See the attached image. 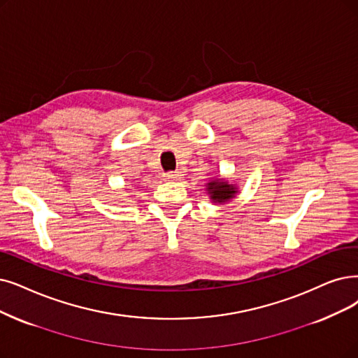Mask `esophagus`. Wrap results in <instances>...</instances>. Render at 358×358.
Listing matches in <instances>:
<instances>
[{
  "instance_id": "obj_1",
  "label": "esophagus",
  "mask_w": 358,
  "mask_h": 358,
  "mask_svg": "<svg viewBox=\"0 0 358 358\" xmlns=\"http://www.w3.org/2000/svg\"><path fill=\"white\" fill-rule=\"evenodd\" d=\"M163 178H164V180H179L180 175H179V171H167Z\"/></svg>"
}]
</instances>
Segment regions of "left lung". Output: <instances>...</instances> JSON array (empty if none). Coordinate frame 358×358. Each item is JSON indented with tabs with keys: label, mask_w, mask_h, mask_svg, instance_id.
I'll return each instance as SVG.
<instances>
[{
	"label": "left lung",
	"mask_w": 358,
	"mask_h": 358,
	"mask_svg": "<svg viewBox=\"0 0 358 358\" xmlns=\"http://www.w3.org/2000/svg\"><path fill=\"white\" fill-rule=\"evenodd\" d=\"M207 191L211 195V199L214 203H224L227 199L234 198V195L236 194V189L232 187V185H229L227 182L223 180H213L207 183Z\"/></svg>",
	"instance_id": "1"
}]
</instances>
